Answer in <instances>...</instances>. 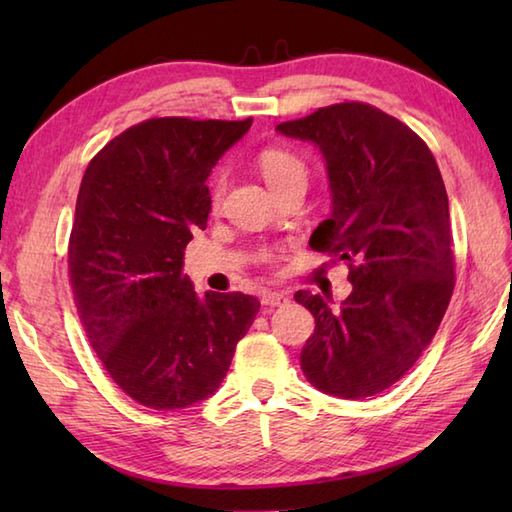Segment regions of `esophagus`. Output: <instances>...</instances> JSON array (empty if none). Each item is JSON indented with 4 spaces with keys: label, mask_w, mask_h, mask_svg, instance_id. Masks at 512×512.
Returning <instances> with one entry per match:
<instances>
[{
    "label": "esophagus",
    "mask_w": 512,
    "mask_h": 512,
    "mask_svg": "<svg viewBox=\"0 0 512 512\" xmlns=\"http://www.w3.org/2000/svg\"><path fill=\"white\" fill-rule=\"evenodd\" d=\"M284 303H288L286 292L268 290L262 295V306H266V308H277V306H284Z\"/></svg>",
    "instance_id": "34e87169"
}]
</instances>
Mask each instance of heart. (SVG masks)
<instances>
[{
  "instance_id": "b5f03b06",
  "label": "heart",
  "mask_w": 512,
  "mask_h": 512,
  "mask_svg": "<svg viewBox=\"0 0 512 512\" xmlns=\"http://www.w3.org/2000/svg\"><path fill=\"white\" fill-rule=\"evenodd\" d=\"M259 169H262L268 187L273 191L286 187L290 182L308 180V169L303 165V160L295 154H290L286 149H266L264 154L259 156ZM224 184V173L220 171L213 182V202L222 198Z\"/></svg>"
}]
</instances>
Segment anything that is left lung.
I'll return each instance as SVG.
<instances>
[{"label":"left lung","instance_id":"1","mask_svg":"<svg viewBox=\"0 0 512 512\" xmlns=\"http://www.w3.org/2000/svg\"><path fill=\"white\" fill-rule=\"evenodd\" d=\"M321 151L330 215L314 250L350 266V297L299 290L314 317L301 350L310 385L345 400L376 396L427 350L453 295L447 189L429 147L398 118L365 103L321 107L277 125Z\"/></svg>","mask_w":512,"mask_h":512}]
</instances>
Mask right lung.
<instances>
[{
  "instance_id": "right-lung-1",
  "label": "right lung",
  "mask_w": 512,
  "mask_h": 512,
  "mask_svg": "<svg viewBox=\"0 0 512 512\" xmlns=\"http://www.w3.org/2000/svg\"><path fill=\"white\" fill-rule=\"evenodd\" d=\"M246 121L151 118L110 140L85 169L70 235V281L107 374L149 409L213 396L259 301L193 290L184 248L206 228V180Z\"/></svg>"
}]
</instances>
